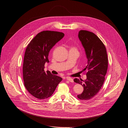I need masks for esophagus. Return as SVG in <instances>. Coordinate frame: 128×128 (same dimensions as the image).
<instances>
[{
    "instance_id": "34e87169",
    "label": "esophagus",
    "mask_w": 128,
    "mask_h": 128,
    "mask_svg": "<svg viewBox=\"0 0 128 128\" xmlns=\"http://www.w3.org/2000/svg\"><path fill=\"white\" fill-rule=\"evenodd\" d=\"M66 79H67V80H68L69 81H70V82H74L73 79L72 78H70V77H67Z\"/></svg>"
}]
</instances>
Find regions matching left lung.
Segmentation results:
<instances>
[{"label": "left lung", "mask_w": 128, "mask_h": 128, "mask_svg": "<svg viewBox=\"0 0 128 128\" xmlns=\"http://www.w3.org/2000/svg\"><path fill=\"white\" fill-rule=\"evenodd\" d=\"M78 38L88 60L87 66L82 71L88 72L86 80L75 78L74 81L82 85L84 88L77 98L82 100H88L98 94L104 84L108 68V55L104 45L94 32L80 30Z\"/></svg>", "instance_id": "1"}]
</instances>
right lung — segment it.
<instances>
[{
    "label": "right lung",
    "mask_w": 128,
    "mask_h": 128,
    "mask_svg": "<svg viewBox=\"0 0 128 128\" xmlns=\"http://www.w3.org/2000/svg\"><path fill=\"white\" fill-rule=\"evenodd\" d=\"M64 36L62 32L44 30L38 33L28 44L24 53L22 73L24 85L34 97L44 100L50 97L62 78L44 71L49 62V53Z\"/></svg>",
    "instance_id": "right-lung-1"
}]
</instances>
